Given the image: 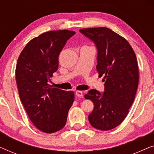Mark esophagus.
Masks as SVG:
<instances>
[{
    "mask_svg": "<svg viewBox=\"0 0 154 154\" xmlns=\"http://www.w3.org/2000/svg\"><path fill=\"white\" fill-rule=\"evenodd\" d=\"M75 95L77 97H82L83 96V92L82 91H75Z\"/></svg>",
    "mask_w": 154,
    "mask_h": 154,
    "instance_id": "obj_1",
    "label": "esophagus"
}]
</instances>
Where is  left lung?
<instances>
[{
    "label": "left lung",
    "instance_id": "obj_1",
    "mask_svg": "<svg viewBox=\"0 0 154 154\" xmlns=\"http://www.w3.org/2000/svg\"><path fill=\"white\" fill-rule=\"evenodd\" d=\"M79 31L95 45L97 71L101 76L104 75V92L90 90L84 96L94 104L88 120L96 129H113L127 116L137 90L139 71L135 53L124 38L106 27Z\"/></svg>",
    "mask_w": 154,
    "mask_h": 154
}]
</instances>
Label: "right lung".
I'll return each mask as SVG.
<instances>
[{
	"label": "right lung",
	"mask_w": 154,
	"mask_h": 154,
	"mask_svg": "<svg viewBox=\"0 0 154 154\" xmlns=\"http://www.w3.org/2000/svg\"><path fill=\"white\" fill-rule=\"evenodd\" d=\"M75 32L51 31L31 40L17 60L15 76L19 95L29 119L46 133L62 130L66 123L74 92L52 88L48 81L59 66V55Z\"/></svg>",
	"instance_id": "obj_1"
}]
</instances>
